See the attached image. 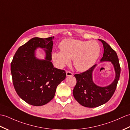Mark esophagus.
I'll return each instance as SVG.
<instances>
[{
	"label": "esophagus",
	"instance_id": "34e87169",
	"mask_svg": "<svg viewBox=\"0 0 130 130\" xmlns=\"http://www.w3.org/2000/svg\"><path fill=\"white\" fill-rule=\"evenodd\" d=\"M66 76H72V75H73L72 72L70 71H66Z\"/></svg>",
	"mask_w": 130,
	"mask_h": 130
}]
</instances>
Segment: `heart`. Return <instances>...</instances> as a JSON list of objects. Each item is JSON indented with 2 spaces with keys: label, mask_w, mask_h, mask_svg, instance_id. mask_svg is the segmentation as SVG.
I'll return each mask as SVG.
<instances>
[{
  "label": "heart",
  "mask_w": 130,
  "mask_h": 130,
  "mask_svg": "<svg viewBox=\"0 0 130 130\" xmlns=\"http://www.w3.org/2000/svg\"><path fill=\"white\" fill-rule=\"evenodd\" d=\"M61 51L52 53V59L59 68L71 62L79 71H85L95 64L100 54V46L95 41H83L68 39L59 44Z\"/></svg>",
  "instance_id": "b5f03b06"
}]
</instances>
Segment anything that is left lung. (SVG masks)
<instances>
[{
	"instance_id": "1",
	"label": "left lung",
	"mask_w": 130,
	"mask_h": 130,
	"mask_svg": "<svg viewBox=\"0 0 130 130\" xmlns=\"http://www.w3.org/2000/svg\"><path fill=\"white\" fill-rule=\"evenodd\" d=\"M103 44L104 54L101 62L109 61L112 63L115 71V77L110 85L105 87L96 85L92 80V72L96 65L80 74H75L76 84L73 90L75 100L83 106L96 107L109 100L115 91L120 78L121 68L116 51L106 42L99 39Z\"/></svg>"
}]
</instances>
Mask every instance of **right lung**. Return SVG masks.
<instances>
[{
	"instance_id": "1",
	"label": "right lung",
	"mask_w": 130,
	"mask_h": 130,
	"mask_svg": "<svg viewBox=\"0 0 130 130\" xmlns=\"http://www.w3.org/2000/svg\"><path fill=\"white\" fill-rule=\"evenodd\" d=\"M54 37L33 38L19 47L11 63V73L14 89L27 103L42 106L52 100L56 87L65 80L66 72L54 67L51 60ZM44 48V60L35 56L37 48Z\"/></svg>"
}]
</instances>
